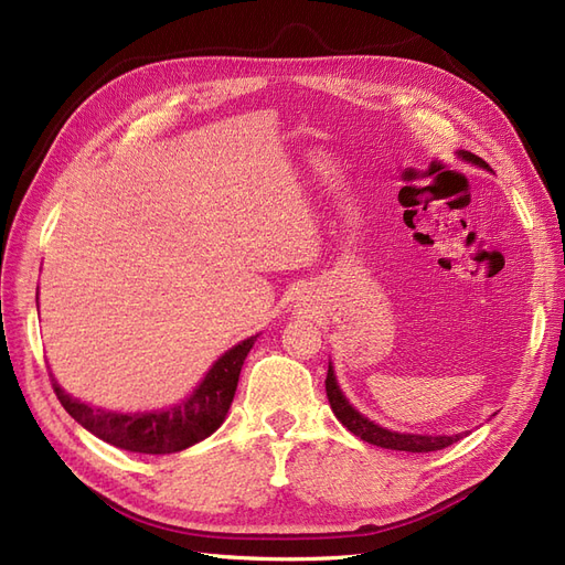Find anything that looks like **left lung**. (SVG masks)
<instances>
[{
  "instance_id": "obj_1",
  "label": "left lung",
  "mask_w": 565,
  "mask_h": 565,
  "mask_svg": "<svg viewBox=\"0 0 565 565\" xmlns=\"http://www.w3.org/2000/svg\"><path fill=\"white\" fill-rule=\"evenodd\" d=\"M459 158L467 160L471 164H478L488 169V164L473 156V152L459 150ZM324 391H328V401L334 417L347 426V429L355 436H361L365 443H372L377 448H386V450H403V452H434V450H443L457 443L461 436H422V434H398V431H388L384 426L370 422L367 417H363L358 409L347 401L344 393H341L332 363L328 365V380H324Z\"/></svg>"
}]
</instances>
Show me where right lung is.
I'll list each match as a JSON object with an SVG mask.
<instances>
[{
    "label": "right lung",
    "instance_id": "right-lung-1",
    "mask_svg": "<svg viewBox=\"0 0 565 565\" xmlns=\"http://www.w3.org/2000/svg\"><path fill=\"white\" fill-rule=\"evenodd\" d=\"M254 341L256 337H249L221 355L185 401L167 409H152V413H113V409L92 407L73 398L54 377H51V386L67 415L110 446L143 455L179 452L212 436L224 424Z\"/></svg>",
    "mask_w": 565,
    "mask_h": 565
}]
</instances>
